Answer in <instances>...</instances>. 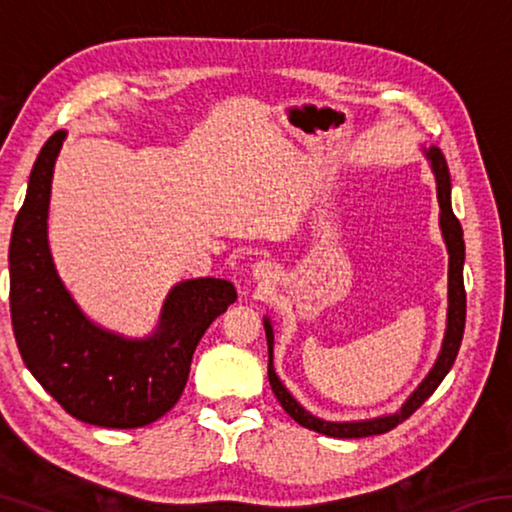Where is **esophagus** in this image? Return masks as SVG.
Instances as JSON below:
<instances>
[{"instance_id":"obj_1","label":"esophagus","mask_w":512,"mask_h":512,"mask_svg":"<svg viewBox=\"0 0 512 512\" xmlns=\"http://www.w3.org/2000/svg\"><path fill=\"white\" fill-rule=\"evenodd\" d=\"M253 275L257 280H264V282H271L275 277V266L271 262H257L253 266Z\"/></svg>"}]
</instances>
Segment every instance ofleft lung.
Segmentation results:
<instances>
[{
  "mask_svg": "<svg viewBox=\"0 0 512 512\" xmlns=\"http://www.w3.org/2000/svg\"><path fill=\"white\" fill-rule=\"evenodd\" d=\"M429 160L433 173H436L438 180V203H440V228H443V237L447 241V250H449V314H447V334H445V343L443 350H440V357L436 361V366L429 372V377L422 381L406 404L402 406V411H397L395 415H384V418H375V420H363V422H325L311 415L309 411L302 409V406L293 400L291 393L282 386V381L277 379L275 370H273V327L268 320H264L266 327V341H268V381H271V388L277 397V402L282 404V409L287 411L293 420L302 427L314 429L318 433H325V436L332 438H366V436H379V433H386L395 429L397 424L404 422L406 418L420 409V406L429 400L433 391L440 386V381L445 379L449 368L454 366L458 348H461L463 341V332H465V307H467V298H465V284H463V262H465V241H463V228L458 223L456 214L452 212V201H449V189H452V183H449V169L445 162V155L440 153V149L431 146L429 149Z\"/></svg>",
  "mask_w": 512,
  "mask_h": 512,
  "instance_id": "obj_1",
  "label": "left lung"
}]
</instances>
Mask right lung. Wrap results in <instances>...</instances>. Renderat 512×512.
Returning a JSON list of instances; mask_svg holds the SVG:
<instances>
[{"label":"right lung","mask_w":512,"mask_h":512,"mask_svg":"<svg viewBox=\"0 0 512 512\" xmlns=\"http://www.w3.org/2000/svg\"><path fill=\"white\" fill-rule=\"evenodd\" d=\"M63 140L65 133L56 131L42 146L13 225L8 271L17 350L76 420L108 429L146 427L180 400L196 345L237 300L235 284L216 277L180 282L164 302L158 332L146 341L92 325L60 284L47 246L51 173Z\"/></svg>","instance_id":"obj_1"}]
</instances>
